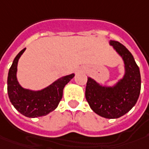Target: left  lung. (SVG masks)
Listing matches in <instances>:
<instances>
[{"instance_id":"left-lung-1","label":"left lung","mask_w":149,"mask_h":149,"mask_svg":"<svg viewBox=\"0 0 149 149\" xmlns=\"http://www.w3.org/2000/svg\"><path fill=\"white\" fill-rule=\"evenodd\" d=\"M109 45L123 61V76L112 85L101 84L88 77L85 96L96 114L113 119L123 116L135 106L140 93L141 77L134 57L124 45L113 40H109Z\"/></svg>"}]
</instances>
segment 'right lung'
<instances>
[{
	"label": "right lung",
	"instance_id": "right-lung-1",
	"mask_svg": "<svg viewBox=\"0 0 149 149\" xmlns=\"http://www.w3.org/2000/svg\"><path fill=\"white\" fill-rule=\"evenodd\" d=\"M26 49L15 57L7 79V92L10 102L22 115L37 118L53 111L62 98L65 86L74 77V74L62 76L40 90H31L22 87L17 78L19 58Z\"/></svg>",
	"mask_w": 149,
	"mask_h": 149
}]
</instances>
